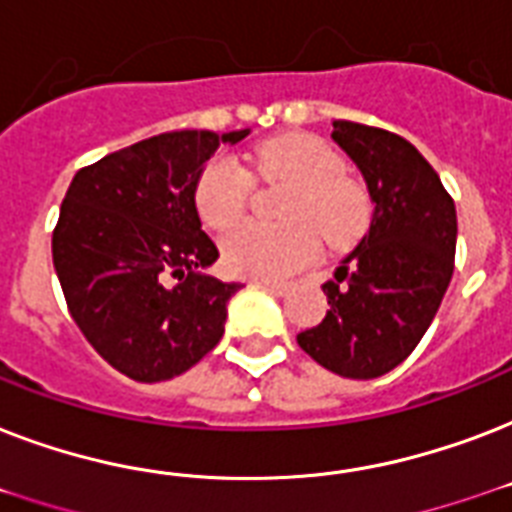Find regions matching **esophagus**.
Listing matches in <instances>:
<instances>
[{
  "mask_svg": "<svg viewBox=\"0 0 512 512\" xmlns=\"http://www.w3.org/2000/svg\"><path fill=\"white\" fill-rule=\"evenodd\" d=\"M260 287H265L268 289V292H273V295H279V297H284L289 292V284H281V281H260Z\"/></svg>",
  "mask_w": 512,
  "mask_h": 512,
  "instance_id": "obj_1",
  "label": "esophagus"
}]
</instances>
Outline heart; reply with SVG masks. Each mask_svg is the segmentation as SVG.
<instances>
[{
	"label": "heart",
	"mask_w": 512,
	"mask_h": 512,
	"mask_svg": "<svg viewBox=\"0 0 512 512\" xmlns=\"http://www.w3.org/2000/svg\"><path fill=\"white\" fill-rule=\"evenodd\" d=\"M255 177L260 183H287L281 217L292 225L263 228L239 225L223 239L225 268L244 279H287L319 257V239L335 247L350 244L369 223V196L345 175L335 148L313 135H287L257 148ZM252 177L244 167L217 156L196 183V209L212 231H228L247 212Z\"/></svg>",
	"instance_id": "obj_1"
}]
</instances>
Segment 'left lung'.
I'll use <instances>...</instances> for the list:
<instances>
[{
  "instance_id": "obj_1",
  "label": "left lung",
  "mask_w": 512,
  "mask_h": 512,
  "mask_svg": "<svg viewBox=\"0 0 512 512\" xmlns=\"http://www.w3.org/2000/svg\"><path fill=\"white\" fill-rule=\"evenodd\" d=\"M332 140L364 175L372 225L324 284L329 311L297 335L324 369L372 380L428 332L454 273L457 209L425 156L380 127L332 122Z\"/></svg>"
}]
</instances>
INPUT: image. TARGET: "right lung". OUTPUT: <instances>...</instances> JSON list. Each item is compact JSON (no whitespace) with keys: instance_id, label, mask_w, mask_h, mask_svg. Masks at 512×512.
I'll return each mask as SVG.
<instances>
[{"instance_id":"add662e5","label":"right lung","mask_w":512,"mask_h":512,"mask_svg":"<svg viewBox=\"0 0 512 512\" xmlns=\"http://www.w3.org/2000/svg\"><path fill=\"white\" fill-rule=\"evenodd\" d=\"M247 135L164 132L68 185L52 231L55 273L76 327L130 380H172L223 337L239 284L204 273L217 247L201 231L196 183L220 143Z\"/></svg>"}]
</instances>
